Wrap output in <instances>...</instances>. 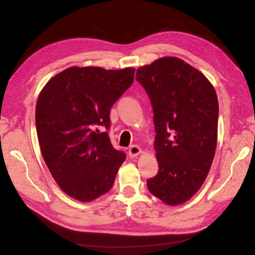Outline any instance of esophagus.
<instances>
[{
	"instance_id": "obj_1",
	"label": "esophagus",
	"mask_w": 255,
	"mask_h": 255,
	"mask_svg": "<svg viewBox=\"0 0 255 255\" xmlns=\"http://www.w3.org/2000/svg\"><path fill=\"white\" fill-rule=\"evenodd\" d=\"M140 153H141V148L137 145H131L128 149V154L130 157H136L137 155H139Z\"/></svg>"
}]
</instances>
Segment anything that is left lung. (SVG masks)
Here are the masks:
<instances>
[{
  "label": "left lung",
  "mask_w": 255,
  "mask_h": 255,
  "mask_svg": "<svg viewBox=\"0 0 255 255\" xmlns=\"http://www.w3.org/2000/svg\"><path fill=\"white\" fill-rule=\"evenodd\" d=\"M136 80L152 103L156 132L158 172L147 188L167 205L183 204L200 189L213 163L217 94L202 73L176 57L139 67Z\"/></svg>",
  "instance_id": "8db88e82"
}]
</instances>
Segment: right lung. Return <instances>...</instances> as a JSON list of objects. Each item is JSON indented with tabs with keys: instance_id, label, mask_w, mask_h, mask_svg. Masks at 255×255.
<instances>
[{
	"instance_id": "1",
	"label": "right lung",
	"mask_w": 255,
	"mask_h": 255,
	"mask_svg": "<svg viewBox=\"0 0 255 255\" xmlns=\"http://www.w3.org/2000/svg\"><path fill=\"white\" fill-rule=\"evenodd\" d=\"M135 70L73 66L48 81L38 97L36 128L42 157L56 182L80 201L114 185L126 159L112 146L110 109L132 84Z\"/></svg>"
}]
</instances>
